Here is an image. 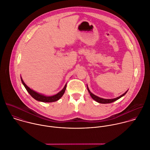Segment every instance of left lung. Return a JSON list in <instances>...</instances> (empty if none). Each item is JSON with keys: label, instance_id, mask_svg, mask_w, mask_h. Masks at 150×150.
<instances>
[{"label": "left lung", "instance_id": "obj_1", "mask_svg": "<svg viewBox=\"0 0 150 150\" xmlns=\"http://www.w3.org/2000/svg\"><path fill=\"white\" fill-rule=\"evenodd\" d=\"M87 88H88V92H89L90 95L91 96V97H92V98L93 99H94L95 101H96L97 102H98V103H103V104L110 103H112V102H115V101L118 100L119 99H120V98H122V96H123L124 95H125L126 93L127 92V91H127L124 94H123L122 95H121L120 96H119V97H118V98H115V99H106L100 98H99V97H98V96L95 95L94 94H93L91 92V91H89V88H88V87H87Z\"/></svg>", "mask_w": 150, "mask_h": 150}]
</instances>
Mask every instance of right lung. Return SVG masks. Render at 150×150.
Wrapping results in <instances>:
<instances>
[{
	"label": "right lung",
	"mask_w": 150,
	"mask_h": 150,
	"mask_svg": "<svg viewBox=\"0 0 150 150\" xmlns=\"http://www.w3.org/2000/svg\"><path fill=\"white\" fill-rule=\"evenodd\" d=\"M21 80L22 82V83L23 84V85L24 86L25 88L26 89L27 91L29 93V94L35 100L40 101V102H55L57 101L58 100H59L64 95L65 89H66V86H67V84L65 85L64 88H63V89L60 91L59 93H58L57 94L52 96H46L42 95H41L40 93H38L37 92H35V91L31 90L30 88H28L24 82V81H23L22 78H21Z\"/></svg>",
	"instance_id": "right-lung-1"
}]
</instances>
